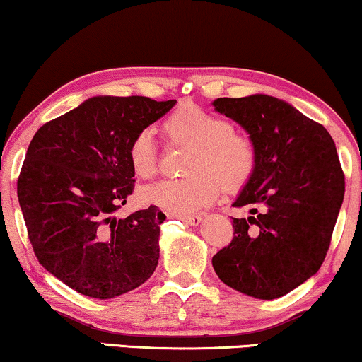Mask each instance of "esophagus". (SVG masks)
<instances>
[{"instance_id": "1", "label": "esophagus", "mask_w": 362, "mask_h": 362, "mask_svg": "<svg viewBox=\"0 0 362 362\" xmlns=\"http://www.w3.org/2000/svg\"><path fill=\"white\" fill-rule=\"evenodd\" d=\"M173 218H177V220L185 221L186 225H191V226H196L202 223V216L199 215H171Z\"/></svg>"}]
</instances>
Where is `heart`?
Returning a JSON list of instances; mask_svg holds the SVG:
<instances>
[{"mask_svg": "<svg viewBox=\"0 0 362 362\" xmlns=\"http://www.w3.org/2000/svg\"><path fill=\"white\" fill-rule=\"evenodd\" d=\"M168 137L191 146L186 163L189 176L164 180L141 191V199L174 215H186L215 202L221 188L240 191L257 168V147L252 137L231 129L230 120L199 105L177 107L164 122ZM129 160L139 177L158 171V147L149 129L137 132L129 144Z\"/></svg>", "mask_w": 362, "mask_h": 362, "instance_id": "b5f03b06", "label": "heart"}]
</instances>
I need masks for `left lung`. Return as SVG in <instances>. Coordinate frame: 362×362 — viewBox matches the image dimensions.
Returning a JSON list of instances; mask_svg holds the SVG:
<instances>
[{"mask_svg": "<svg viewBox=\"0 0 362 362\" xmlns=\"http://www.w3.org/2000/svg\"><path fill=\"white\" fill-rule=\"evenodd\" d=\"M215 109L236 120L257 147V168L233 206V240L213 257L228 287L272 300L317 274L344 199V173L322 124L270 95L223 97Z\"/></svg>", "mask_w": 362, "mask_h": 362, "instance_id": "left-lung-1", "label": "left lung"}]
</instances>
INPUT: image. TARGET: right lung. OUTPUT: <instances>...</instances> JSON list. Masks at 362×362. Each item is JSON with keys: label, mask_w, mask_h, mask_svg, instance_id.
<instances>
[{"label": "right lung", "mask_w": 362, "mask_h": 362, "mask_svg": "<svg viewBox=\"0 0 362 362\" xmlns=\"http://www.w3.org/2000/svg\"><path fill=\"white\" fill-rule=\"evenodd\" d=\"M176 100L92 97L43 124L18 176V202L38 262L87 297L137 288L159 260L158 206L117 218L134 191L129 144Z\"/></svg>", "instance_id": "1"}]
</instances>
